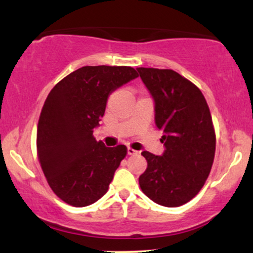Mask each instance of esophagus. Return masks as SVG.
I'll list each match as a JSON object with an SVG mask.
<instances>
[{"label":"esophagus","mask_w":253,"mask_h":253,"mask_svg":"<svg viewBox=\"0 0 253 253\" xmlns=\"http://www.w3.org/2000/svg\"><path fill=\"white\" fill-rule=\"evenodd\" d=\"M127 153H128L129 156H134V155H136V153H138V151L133 150L132 147H127Z\"/></svg>","instance_id":"1"}]
</instances>
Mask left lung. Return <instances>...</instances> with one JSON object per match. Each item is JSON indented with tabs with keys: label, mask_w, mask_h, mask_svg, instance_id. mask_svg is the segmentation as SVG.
I'll return each instance as SVG.
<instances>
[{
	"label": "left lung",
	"mask_w": 253,
	"mask_h": 253,
	"mask_svg": "<svg viewBox=\"0 0 253 253\" xmlns=\"http://www.w3.org/2000/svg\"><path fill=\"white\" fill-rule=\"evenodd\" d=\"M155 100V121L163 132L162 156L144 151L147 168L139 177L153 202L178 207L197 195L210 176L215 132L206 98L194 83L170 69L138 68Z\"/></svg>",
	"instance_id": "8db88e82"
}]
</instances>
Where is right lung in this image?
<instances>
[{
	"label": "right lung",
	"mask_w": 253,
	"mask_h": 253,
	"mask_svg": "<svg viewBox=\"0 0 253 253\" xmlns=\"http://www.w3.org/2000/svg\"><path fill=\"white\" fill-rule=\"evenodd\" d=\"M130 66H83L53 86L40 113L37 150L53 193L85 207L108 190L127 147H106L92 133L114 90L138 77Z\"/></svg>",
	"instance_id": "right-lung-1"
}]
</instances>
